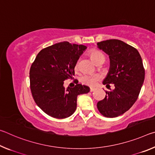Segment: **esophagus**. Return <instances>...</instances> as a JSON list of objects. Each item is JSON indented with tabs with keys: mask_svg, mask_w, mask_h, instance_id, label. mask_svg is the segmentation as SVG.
I'll return each mask as SVG.
<instances>
[{
	"mask_svg": "<svg viewBox=\"0 0 155 155\" xmlns=\"http://www.w3.org/2000/svg\"><path fill=\"white\" fill-rule=\"evenodd\" d=\"M95 90H96L95 87H90V90L91 92H92V91H94Z\"/></svg>",
	"mask_w": 155,
	"mask_h": 155,
	"instance_id": "obj_1",
	"label": "esophagus"
}]
</instances>
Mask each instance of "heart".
Wrapping results in <instances>:
<instances>
[{
  "label": "heart",
  "instance_id": "obj_1",
  "mask_svg": "<svg viewBox=\"0 0 155 155\" xmlns=\"http://www.w3.org/2000/svg\"><path fill=\"white\" fill-rule=\"evenodd\" d=\"M90 58L91 60L95 63L96 64H98L100 62L104 63V60H105V57L104 54L102 53L101 52L97 50H92L90 52ZM77 68V64L75 65V68ZM101 78V76L98 74H84L81 76L80 78L81 82L85 84V85H90V86H94L96 85V83Z\"/></svg>",
  "mask_w": 155,
  "mask_h": 155
}]
</instances>
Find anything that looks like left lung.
Instances as JSON below:
<instances>
[{"instance_id": "8db88e82", "label": "left lung", "mask_w": 155, "mask_h": 155, "mask_svg": "<svg viewBox=\"0 0 155 155\" xmlns=\"http://www.w3.org/2000/svg\"><path fill=\"white\" fill-rule=\"evenodd\" d=\"M98 48L108 54L110 68L103 83L107 87L114 85L112 91L97 103L99 112L107 117L124 114L135 103L145 77L141 57L134 47L119 40H108L97 43Z\"/></svg>"}]
</instances>
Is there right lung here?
<instances>
[{
  "label": "right lung",
  "mask_w": 155,
  "mask_h": 155,
  "mask_svg": "<svg viewBox=\"0 0 155 155\" xmlns=\"http://www.w3.org/2000/svg\"><path fill=\"white\" fill-rule=\"evenodd\" d=\"M87 47L63 41L39 52L29 72L30 88L37 105L47 115L64 119L74 114L77 96L90 87L75 82L73 87H64L65 80L73 78L78 59Z\"/></svg>",
  "instance_id": "1"
}]
</instances>
